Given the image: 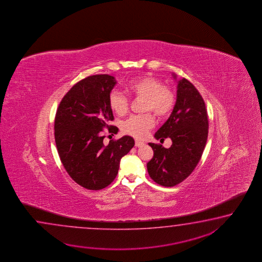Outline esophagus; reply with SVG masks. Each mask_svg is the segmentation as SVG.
<instances>
[{"label": "esophagus", "mask_w": 262, "mask_h": 262, "mask_svg": "<svg viewBox=\"0 0 262 262\" xmlns=\"http://www.w3.org/2000/svg\"><path fill=\"white\" fill-rule=\"evenodd\" d=\"M144 145V142L140 141V140H136V147H141Z\"/></svg>", "instance_id": "1"}]
</instances>
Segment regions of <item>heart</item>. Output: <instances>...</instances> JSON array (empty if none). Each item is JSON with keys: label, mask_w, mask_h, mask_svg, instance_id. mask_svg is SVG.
Instances as JSON below:
<instances>
[{"label": "heart", "mask_w": 262, "mask_h": 262, "mask_svg": "<svg viewBox=\"0 0 262 262\" xmlns=\"http://www.w3.org/2000/svg\"><path fill=\"white\" fill-rule=\"evenodd\" d=\"M125 92L131 96L145 98V111H151L160 118L167 116L175 104L172 91L167 87H162L161 82L152 77L145 76L132 79L126 84ZM108 105L118 116H123L128 110L127 98L116 91L110 94ZM154 125L155 119L150 113L133 115L123 123V131L137 139H142Z\"/></svg>", "instance_id": "1"}]
</instances>
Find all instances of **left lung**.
I'll use <instances>...</instances> for the list:
<instances>
[{"instance_id": "obj_1", "label": "left lung", "mask_w": 262, "mask_h": 262, "mask_svg": "<svg viewBox=\"0 0 262 262\" xmlns=\"http://www.w3.org/2000/svg\"><path fill=\"white\" fill-rule=\"evenodd\" d=\"M177 97L166 123L155 134L156 139L169 138V148L149 143L154 157L147 169L156 184L170 187L182 183L195 169L206 145L209 122L203 98L195 86L185 78L177 79Z\"/></svg>"}]
</instances>
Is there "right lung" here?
I'll use <instances>...</instances> for the list:
<instances>
[{
	"mask_svg": "<svg viewBox=\"0 0 262 262\" xmlns=\"http://www.w3.org/2000/svg\"><path fill=\"white\" fill-rule=\"evenodd\" d=\"M117 81L110 75H95L75 84L63 96L56 112L54 135L58 154L69 176L84 188L100 190L117 176L120 162L135 145L130 136L105 145L102 130L113 113L108 96Z\"/></svg>",
	"mask_w": 262,
	"mask_h": 262,
	"instance_id": "obj_1",
	"label": "right lung"
}]
</instances>
